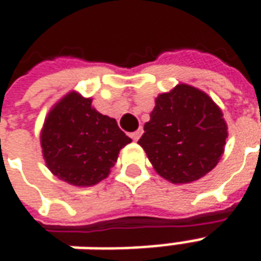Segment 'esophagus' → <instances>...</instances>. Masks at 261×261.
<instances>
[{
	"instance_id": "1",
	"label": "esophagus",
	"mask_w": 261,
	"mask_h": 261,
	"mask_svg": "<svg viewBox=\"0 0 261 261\" xmlns=\"http://www.w3.org/2000/svg\"><path fill=\"white\" fill-rule=\"evenodd\" d=\"M142 136V128H138L137 131H134V133H131L130 137L134 140V141H138L140 140V137Z\"/></svg>"
}]
</instances>
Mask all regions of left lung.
<instances>
[{"mask_svg": "<svg viewBox=\"0 0 261 261\" xmlns=\"http://www.w3.org/2000/svg\"><path fill=\"white\" fill-rule=\"evenodd\" d=\"M138 144L159 176L173 185L192 183L217 166L228 125L205 92L187 84L158 95Z\"/></svg>", "mask_w": 261, "mask_h": 261, "instance_id": "obj_1", "label": "left lung"}]
</instances>
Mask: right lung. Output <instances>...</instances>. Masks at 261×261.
Listing matches in <instances>:
<instances>
[{
    "mask_svg": "<svg viewBox=\"0 0 261 261\" xmlns=\"http://www.w3.org/2000/svg\"><path fill=\"white\" fill-rule=\"evenodd\" d=\"M130 142L116 120L99 113L91 97L75 91L50 109L40 131L48 170L76 187L95 186L106 179L120 149Z\"/></svg>",
    "mask_w": 261,
    "mask_h": 261,
    "instance_id": "add662e5",
    "label": "right lung"
}]
</instances>
